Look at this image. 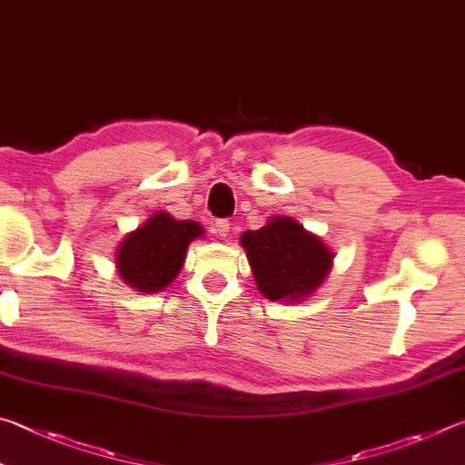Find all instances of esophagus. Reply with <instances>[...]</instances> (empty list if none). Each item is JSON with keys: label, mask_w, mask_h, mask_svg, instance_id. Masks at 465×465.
I'll list each match as a JSON object with an SVG mask.
<instances>
[{"label": "esophagus", "mask_w": 465, "mask_h": 465, "mask_svg": "<svg viewBox=\"0 0 465 465\" xmlns=\"http://www.w3.org/2000/svg\"><path fill=\"white\" fill-rule=\"evenodd\" d=\"M230 230H232V227H230V222H227V219H219V222H215V232L222 235L223 240L227 238V235H230Z\"/></svg>", "instance_id": "34e87169"}]
</instances>
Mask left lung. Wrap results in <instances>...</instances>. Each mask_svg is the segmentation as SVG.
<instances>
[{
	"label": "left lung",
	"mask_w": 465,
	"mask_h": 465,
	"mask_svg": "<svg viewBox=\"0 0 465 465\" xmlns=\"http://www.w3.org/2000/svg\"><path fill=\"white\" fill-rule=\"evenodd\" d=\"M240 246L258 291L271 302H305L324 285L334 264V252L320 235L285 215L271 217L261 230L243 232Z\"/></svg>",
	"instance_id": "8db88e82"
}]
</instances>
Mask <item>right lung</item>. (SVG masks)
I'll return each mask as SVG.
<instances>
[{
	"label": "right lung",
	"mask_w": 465,
	"mask_h": 465,
	"mask_svg": "<svg viewBox=\"0 0 465 465\" xmlns=\"http://www.w3.org/2000/svg\"><path fill=\"white\" fill-rule=\"evenodd\" d=\"M204 235L199 222H180L166 211H157L137 230L124 233L116 246V272L139 293H157L172 285L184 266L191 242Z\"/></svg>",
	"instance_id": "add662e5"
}]
</instances>
